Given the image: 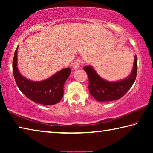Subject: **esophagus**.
I'll return each mask as SVG.
<instances>
[{"instance_id": "1", "label": "esophagus", "mask_w": 153, "mask_h": 153, "mask_svg": "<svg viewBox=\"0 0 153 153\" xmlns=\"http://www.w3.org/2000/svg\"><path fill=\"white\" fill-rule=\"evenodd\" d=\"M81 63H82L81 60H79V59H76V61H74V62L73 63V65H72V66H73L74 69H78L80 67V65H81Z\"/></svg>"}]
</instances>
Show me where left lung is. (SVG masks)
<instances>
[{"mask_svg": "<svg viewBox=\"0 0 153 153\" xmlns=\"http://www.w3.org/2000/svg\"><path fill=\"white\" fill-rule=\"evenodd\" d=\"M137 69L138 60L136 55H135L131 74L126 78L120 81L109 82L102 78L91 65L84 67V69L88 76L90 93L99 102L118 100L125 95L135 82Z\"/></svg>", "mask_w": 153, "mask_h": 153, "instance_id": "1", "label": "left lung"}]
</instances>
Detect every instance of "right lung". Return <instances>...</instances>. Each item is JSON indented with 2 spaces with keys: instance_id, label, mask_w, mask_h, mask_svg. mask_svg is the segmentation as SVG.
Segmentation results:
<instances>
[{
  "instance_id": "add662e5",
  "label": "right lung",
  "mask_w": 153,
  "mask_h": 153,
  "mask_svg": "<svg viewBox=\"0 0 153 153\" xmlns=\"http://www.w3.org/2000/svg\"><path fill=\"white\" fill-rule=\"evenodd\" d=\"M17 48L13 61V72L19 89L33 102L45 105L58 103L63 96L65 82L71 74L69 67L61 69L42 81H32L23 76L17 68Z\"/></svg>"
}]
</instances>
